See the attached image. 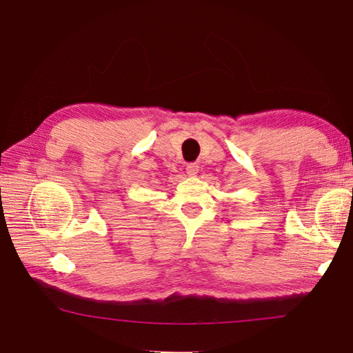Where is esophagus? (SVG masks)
Wrapping results in <instances>:
<instances>
[{"label": "esophagus", "instance_id": "1", "mask_svg": "<svg viewBox=\"0 0 353 353\" xmlns=\"http://www.w3.org/2000/svg\"><path fill=\"white\" fill-rule=\"evenodd\" d=\"M199 172V165L198 163H190L187 165V174L188 176H196Z\"/></svg>", "mask_w": 353, "mask_h": 353}]
</instances>
